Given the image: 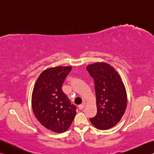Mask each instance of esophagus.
<instances>
[{
	"mask_svg": "<svg viewBox=\"0 0 154 154\" xmlns=\"http://www.w3.org/2000/svg\"><path fill=\"white\" fill-rule=\"evenodd\" d=\"M85 105V103H83L82 104H80V105L79 106V110H83V109H84Z\"/></svg>",
	"mask_w": 154,
	"mask_h": 154,
	"instance_id": "obj_1",
	"label": "esophagus"
}]
</instances>
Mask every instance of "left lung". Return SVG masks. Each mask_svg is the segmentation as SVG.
<instances>
[{"instance_id": "1", "label": "left lung", "mask_w": 154, "mask_h": 154, "mask_svg": "<svg viewBox=\"0 0 154 154\" xmlns=\"http://www.w3.org/2000/svg\"><path fill=\"white\" fill-rule=\"evenodd\" d=\"M87 70L93 78L95 89L97 113L90 119L99 130H108L122 119L127 106V94L119 73L106 63L89 65Z\"/></svg>"}]
</instances>
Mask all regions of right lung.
Returning a JSON list of instances; mask_svg holds the SVG:
<instances>
[{
  "label": "right lung",
  "instance_id": "right-lung-1",
  "mask_svg": "<svg viewBox=\"0 0 154 154\" xmlns=\"http://www.w3.org/2000/svg\"><path fill=\"white\" fill-rule=\"evenodd\" d=\"M71 66L49 68L38 78L32 96L35 116L51 131L62 133L69 128L77 107L62 91V85L71 70Z\"/></svg>",
  "mask_w": 154,
  "mask_h": 154
}]
</instances>
